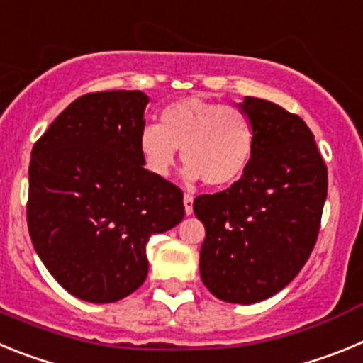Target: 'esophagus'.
Listing matches in <instances>:
<instances>
[{
  "label": "esophagus",
  "mask_w": 363,
  "mask_h": 363,
  "mask_svg": "<svg viewBox=\"0 0 363 363\" xmlns=\"http://www.w3.org/2000/svg\"><path fill=\"white\" fill-rule=\"evenodd\" d=\"M192 201H194V196H192V194H189V192H185L184 205H185V213L187 214H192Z\"/></svg>",
  "instance_id": "esophagus-1"
}]
</instances>
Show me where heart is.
Returning <instances> with one entry per match:
<instances>
[{
	"label": "heart",
	"instance_id": "obj_1",
	"mask_svg": "<svg viewBox=\"0 0 363 363\" xmlns=\"http://www.w3.org/2000/svg\"><path fill=\"white\" fill-rule=\"evenodd\" d=\"M255 142V125L240 107L184 98L163 108L160 125L143 127L138 147L147 169L160 178L171 174L182 149L189 179L227 187L249 169Z\"/></svg>",
	"mask_w": 363,
	"mask_h": 363
}]
</instances>
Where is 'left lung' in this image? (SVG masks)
<instances>
[{
    "label": "left lung",
    "instance_id": "8db88e82",
    "mask_svg": "<svg viewBox=\"0 0 363 363\" xmlns=\"http://www.w3.org/2000/svg\"><path fill=\"white\" fill-rule=\"evenodd\" d=\"M240 108L255 125L251 165L229 189L196 196L192 207L205 225V287L247 306L284 289L309 259L327 198V167L300 116L251 96Z\"/></svg>",
    "mask_w": 363,
    "mask_h": 363
}]
</instances>
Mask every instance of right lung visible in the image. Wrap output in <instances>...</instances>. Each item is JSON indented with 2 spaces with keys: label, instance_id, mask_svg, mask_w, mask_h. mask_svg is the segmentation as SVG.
I'll use <instances>...</instances> for the list:
<instances>
[{
  "label": "right lung",
  "instance_id": "add662e5",
  "mask_svg": "<svg viewBox=\"0 0 363 363\" xmlns=\"http://www.w3.org/2000/svg\"><path fill=\"white\" fill-rule=\"evenodd\" d=\"M140 91L91 92L34 143L27 223L49 272L79 300L111 303L145 281L150 234L185 216L184 192L147 171Z\"/></svg>",
  "mask_w": 363,
  "mask_h": 363
}]
</instances>
